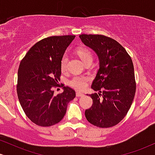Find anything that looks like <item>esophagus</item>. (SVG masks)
<instances>
[{
  "label": "esophagus",
  "instance_id": "34e87169",
  "mask_svg": "<svg viewBox=\"0 0 155 155\" xmlns=\"http://www.w3.org/2000/svg\"><path fill=\"white\" fill-rule=\"evenodd\" d=\"M76 96H77V97H82V96H84V94L80 92H76Z\"/></svg>",
  "mask_w": 155,
  "mask_h": 155
}]
</instances>
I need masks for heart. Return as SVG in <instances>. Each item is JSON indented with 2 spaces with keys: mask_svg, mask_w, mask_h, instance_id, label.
<instances>
[{
  "mask_svg": "<svg viewBox=\"0 0 155 155\" xmlns=\"http://www.w3.org/2000/svg\"><path fill=\"white\" fill-rule=\"evenodd\" d=\"M77 53L79 54L84 63L86 62L92 60V55L91 51L88 49L84 47L79 48L77 49ZM68 61V57L67 54H64L60 60V68L63 71H65L67 68ZM89 80V78L84 76H74L71 79L69 80L68 84L73 88L78 90H84L87 86V83Z\"/></svg>",
  "mask_w": 155,
  "mask_h": 155,
  "instance_id": "b5f03b06",
  "label": "heart"
}]
</instances>
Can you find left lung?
Wrapping results in <instances>:
<instances>
[{
  "instance_id": "8db88e82",
  "label": "left lung",
  "mask_w": 155,
  "mask_h": 155,
  "mask_svg": "<svg viewBox=\"0 0 155 155\" xmlns=\"http://www.w3.org/2000/svg\"><path fill=\"white\" fill-rule=\"evenodd\" d=\"M79 38L99 60V69L91 87L98 92L90 95L93 104L85 111V117L97 127H113L122 120L133 104L136 88L133 61L114 39L86 34Z\"/></svg>"
}]
</instances>
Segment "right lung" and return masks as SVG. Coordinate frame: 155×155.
<instances>
[{
	"label": "right lung",
	"instance_id": "obj_1",
	"mask_svg": "<svg viewBox=\"0 0 155 155\" xmlns=\"http://www.w3.org/2000/svg\"><path fill=\"white\" fill-rule=\"evenodd\" d=\"M75 35L51 36L32 47L19 64L17 92L26 116L42 127L54 125L66 113L68 104L76 97L69 87L54 95L61 75L60 60Z\"/></svg>",
	"mask_w": 155,
	"mask_h": 155
}]
</instances>
